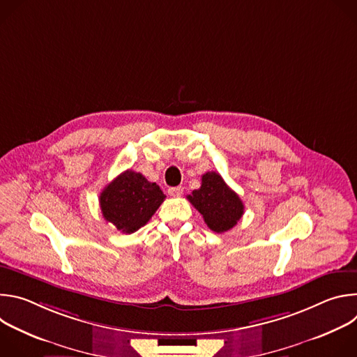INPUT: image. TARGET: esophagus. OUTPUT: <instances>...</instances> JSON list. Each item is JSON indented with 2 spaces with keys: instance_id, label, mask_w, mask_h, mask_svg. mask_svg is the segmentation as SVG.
<instances>
[{
  "instance_id": "obj_1",
  "label": "esophagus",
  "mask_w": 357,
  "mask_h": 357,
  "mask_svg": "<svg viewBox=\"0 0 357 357\" xmlns=\"http://www.w3.org/2000/svg\"><path fill=\"white\" fill-rule=\"evenodd\" d=\"M168 193H169L171 196H174V197H178V196H181V195L183 193V188H182V186L169 188V189H168Z\"/></svg>"
}]
</instances>
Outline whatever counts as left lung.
<instances>
[{"label":"left lung","mask_w":357,"mask_h":357,"mask_svg":"<svg viewBox=\"0 0 357 357\" xmlns=\"http://www.w3.org/2000/svg\"><path fill=\"white\" fill-rule=\"evenodd\" d=\"M188 200L205 219L208 227L216 233L234 227L244 213L241 199L218 172L202 175L200 188L188 195Z\"/></svg>","instance_id":"8db88e82"}]
</instances>
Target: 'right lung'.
<instances>
[{
  "instance_id": "right-lung-1",
  "label": "right lung",
  "mask_w": 357,
  "mask_h": 357,
  "mask_svg": "<svg viewBox=\"0 0 357 357\" xmlns=\"http://www.w3.org/2000/svg\"><path fill=\"white\" fill-rule=\"evenodd\" d=\"M165 195L155 182H149L131 169L120 174L100 193L103 218L123 233H134L157 212Z\"/></svg>"
}]
</instances>
